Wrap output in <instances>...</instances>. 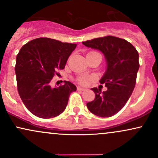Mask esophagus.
Instances as JSON below:
<instances>
[{"label": "esophagus", "mask_w": 158, "mask_h": 158, "mask_svg": "<svg viewBox=\"0 0 158 158\" xmlns=\"http://www.w3.org/2000/svg\"><path fill=\"white\" fill-rule=\"evenodd\" d=\"M77 90H85V89L84 88H81V87H78Z\"/></svg>", "instance_id": "34e87169"}]
</instances>
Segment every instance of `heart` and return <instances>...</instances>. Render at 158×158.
I'll use <instances>...</instances> for the list:
<instances>
[{
    "mask_svg": "<svg viewBox=\"0 0 158 158\" xmlns=\"http://www.w3.org/2000/svg\"><path fill=\"white\" fill-rule=\"evenodd\" d=\"M91 79L92 78L90 77H85V76H81V77H79L77 78V81L79 83H80V84L85 85L87 84V83H88Z\"/></svg>",
    "mask_w": 158,
    "mask_h": 158,
    "instance_id": "obj_1",
    "label": "heart"
}]
</instances>
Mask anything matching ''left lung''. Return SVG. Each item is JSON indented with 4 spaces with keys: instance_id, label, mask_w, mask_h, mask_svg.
I'll list each match as a JSON object with an SVG mask.
<instances>
[{
    "instance_id": "obj_1",
    "label": "left lung",
    "mask_w": 158,
    "mask_h": 158,
    "mask_svg": "<svg viewBox=\"0 0 158 158\" xmlns=\"http://www.w3.org/2000/svg\"><path fill=\"white\" fill-rule=\"evenodd\" d=\"M82 44L102 51L108 64L99 81L107 90L101 92L100 88H91L96 97L87 103V107L99 117H111L125 106L135 88L139 67L138 52L126 40L112 35L88 40Z\"/></svg>"
}]
</instances>
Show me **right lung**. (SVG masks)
Here are the masks:
<instances>
[{
    "mask_svg": "<svg viewBox=\"0 0 158 158\" xmlns=\"http://www.w3.org/2000/svg\"><path fill=\"white\" fill-rule=\"evenodd\" d=\"M77 47L49 38H39L21 48L15 67L17 89L26 108L36 117H55L62 113L70 93L77 87L70 81L52 88L50 81L63 70Z\"/></svg>",
    "mask_w": 158,
    "mask_h": 158,
    "instance_id": "1",
    "label": "right lung"
}]
</instances>
